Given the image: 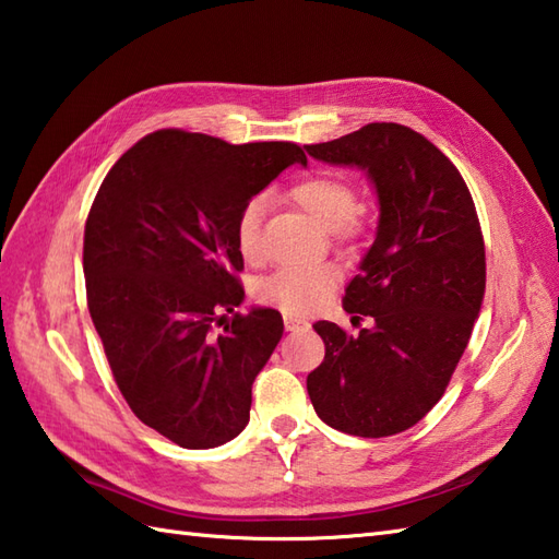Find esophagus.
<instances>
[{
    "mask_svg": "<svg viewBox=\"0 0 559 559\" xmlns=\"http://www.w3.org/2000/svg\"><path fill=\"white\" fill-rule=\"evenodd\" d=\"M284 328H287L289 333H294V330H304V328H309V321H306V318H301V316L284 313Z\"/></svg>",
    "mask_w": 559,
    "mask_h": 559,
    "instance_id": "esophagus-1",
    "label": "esophagus"
}]
</instances>
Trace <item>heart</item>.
<instances>
[{
	"mask_svg": "<svg viewBox=\"0 0 559 559\" xmlns=\"http://www.w3.org/2000/svg\"><path fill=\"white\" fill-rule=\"evenodd\" d=\"M289 198L294 204L311 214L323 229L333 231L335 241L355 243L364 234L359 219L361 198L359 188L340 174H316L292 186ZM265 200L250 198L236 216L234 236L236 248L248 263H258L265 255L263 246ZM340 270L330 263L282 267L275 275L265 277L255 287L258 301L275 306L287 313H309L330 299L337 289Z\"/></svg>",
	"mask_w": 559,
	"mask_h": 559,
	"instance_id": "b5f03b06",
	"label": "heart"
}]
</instances>
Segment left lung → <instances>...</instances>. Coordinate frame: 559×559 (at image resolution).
<instances>
[{"label": "left lung", "mask_w": 559, "mask_h": 559, "mask_svg": "<svg viewBox=\"0 0 559 559\" xmlns=\"http://www.w3.org/2000/svg\"><path fill=\"white\" fill-rule=\"evenodd\" d=\"M318 162L364 168L379 229L343 306L369 328L318 321L325 359L306 379L316 415L364 439L417 425L447 391L480 313L485 241L475 202L447 156L397 122H371L306 146Z\"/></svg>", "instance_id": "8db88e82"}]
</instances>
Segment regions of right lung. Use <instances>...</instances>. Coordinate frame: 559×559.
Instances as JSON below:
<instances>
[{
    "label": "right lung",
    "mask_w": 559,
    "mask_h": 559,
    "mask_svg": "<svg viewBox=\"0 0 559 559\" xmlns=\"http://www.w3.org/2000/svg\"><path fill=\"white\" fill-rule=\"evenodd\" d=\"M292 164L306 166L292 142L156 130L118 158L91 204L86 304L112 379L146 427L183 449L241 435L282 337L275 309L226 313L243 301L238 210Z\"/></svg>",
    "instance_id": "add662e5"
}]
</instances>
